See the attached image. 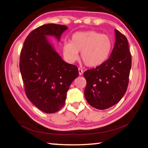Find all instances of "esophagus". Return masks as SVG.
<instances>
[{
	"label": "esophagus",
	"instance_id": "obj_1",
	"mask_svg": "<svg viewBox=\"0 0 148 148\" xmlns=\"http://www.w3.org/2000/svg\"><path fill=\"white\" fill-rule=\"evenodd\" d=\"M78 72H79V76H81V75H82V74H83V70L81 69H78Z\"/></svg>",
	"mask_w": 148,
	"mask_h": 148
}]
</instances>
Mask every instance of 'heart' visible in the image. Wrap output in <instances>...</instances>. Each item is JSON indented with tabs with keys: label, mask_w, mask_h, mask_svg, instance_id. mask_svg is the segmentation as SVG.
<instances>
[{
	"label": "heart",
	"mask_w": 148,
	"mask_h": 148,
	"mask_svg": "<svg viewBox=\"0 0 148 148\" xmlns=\"http://www.w3.org/2000/svg\"><path fill=\"white\" fill-rule=\"evenodd\" d=\"M112 39L106 34L95 31L77 32L72 35L71 41L62 44V54L65 60L73 63L81 58L89 67L98 66L108 58L112 48Z\"/></svg>",
	"instance_id": "obj_1"
}]
</instances>
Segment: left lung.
Here are the masks:
<instances>
[{"mask_svg":"<svg viewBox=\"0 0 148 148\" xmlns=\"http://www.w3.org/2000/svg\"><path fill=\"white\" fill-rule=\"evenodd\" d=\"M116 42L109 59L84 73V95L95 108L106 110L120 101L127 91L131 69V55L126 37L115 29Z\"/></svg>","mask_w":148,"mask_h":148,"instance_id":"left-lung-1","label":"left lung"}]
</instances>
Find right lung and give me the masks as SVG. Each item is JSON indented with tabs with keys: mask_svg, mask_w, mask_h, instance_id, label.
Masks as SVG:
<instances>
[{
	"mask_svg": "<svg viewBox=\"0 0 148 148\" xmlns=\"http://www.w3.org/2000/svg\"><path fill=\"white\" fill-rule=\"evenodd\" d=\"M67 29L53 23L38 27L27 37L20 54L27 98L45 113H55L64 106L70 86L79 75L77 67L64 61L47 38L54 36L59 41Z\"/></svg>",
	"mask_w": 148,
	"mask_h": 148,
	"instance_id": "right-lung-1",
	"label": "right lung"
}]
</instances>
